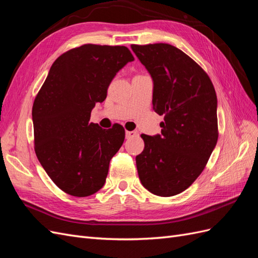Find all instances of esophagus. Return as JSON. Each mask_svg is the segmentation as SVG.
Returning <instances> with one entry per match:
<instances>
[{
	"instance_id": "34e87169",
	"label": "esophagus",
	"mask_w": 258,
	"mask_h": 258,
	"mask_svg": "<svg viewBox=\"0 0 258 258\" xmlns=\"http://www.w3.org/2000/svg\"><path fill=\"white\" fill-rule=\"evenodd\" d=\"M138 135L137 131H126V139H131Z\"/></svg>"
}]
</instances>
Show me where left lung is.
I'll return each mask as SVG.
<instances>
[{
    "label": "left lung",
    "instance_id": "8db88e82",
    "mask_svg": "<svg viewBox=\"0 0 258 258\" xmlns=\"http://www.w3.org/2000/svg\"><path fill=\"white\" fill-rule=\"evenodd\" d=\"M153 80V108L161 135L146 136L136 157L140 181L160 197L174 196L204 171L217 142V98L208 74L169 44L131 45Z\"/></svg>",
    "mask_w": 258,
    "mask_h": 258
}]
</instances>
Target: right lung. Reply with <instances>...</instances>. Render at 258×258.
I'll return each mask as SVG.
<instances>
[{"mask_svg":"<svg viewBox=\"0 0 258 258\" xmlns=\"http://www.w3.org/2000/svg\"><path fill=\"white\" fill-rule=\"evenodd\" d=\"M124 46L86 44L53 62L34 100L35 154L61 190L87 197L103 187L113 156L124 140L115 123L102 129L90 122L97 102H103L111 82L134 61Z\"/></svg>","mask_w":258,"mask_h":258,"instance_id":"add662e5","label":"right lung"}]
</instances>
